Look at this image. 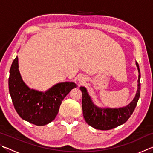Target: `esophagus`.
I'll return each instance as SVG.
<instances>
[{
	"label": "esophagus",
	"instance_id": "1",
	"mask_svg": "<svg viewBox=\"0 0 153 153\" xmlns=\"http://www.w3.org/2000/svg\"><path fill=\"white\" fill-rule=\"evenodd\" d=\"M79 83H80V84H83V83L84 82V80L83 79H79Z\"/></svg>",
	"mask_w": 153,
	"mask_h": 153
}]
</instances>
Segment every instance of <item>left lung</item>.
<instances>
[{"label":"left lung","mask_w":153,"mask_h":153,"mask_svg":"<svg viewBox=\"0 0 153 153\" xmlns=\"http://www.w3.org/2000/svg\"><path fill=\"white\" fill-rule=\"evenodd\" d=\"M136 64L139 74L138 90L132 101L126 107L117 108L98 107L93 103L86 88H79L82 92L83 115L89 126L100 130H108L122 125L132 115L140 94V71L138 63L136 62Z\"/></svg>","instance_id":"1"}]
</instances>
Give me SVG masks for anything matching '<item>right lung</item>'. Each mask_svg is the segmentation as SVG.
<instances>
[{
  "label": "right lung",
  "mask_w": 153,
  "mask_h": 153,
  "mask_svg": "<svg viewBox=\"0 0 153 153\" xmlns=\"http://www.w3.org/2000/svg\"><path fill=\"white\" fill-rule=\"evenodd\" d=\"M9 73V90L15 110L23 120L36 126H45L55 120L62 100L77 86L67 82L56 84L45 92L30 89L20 75L17 56Z\"/></svg>",
  "instance_id": "add662e5"
}]
</instances>
